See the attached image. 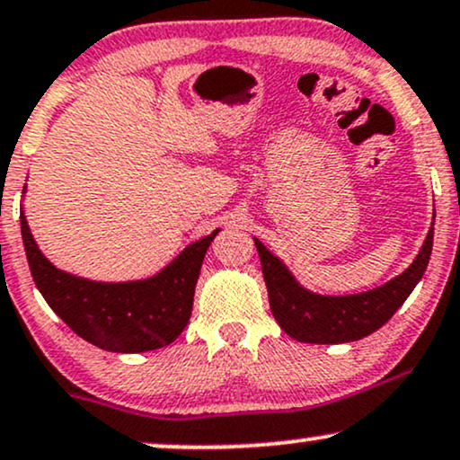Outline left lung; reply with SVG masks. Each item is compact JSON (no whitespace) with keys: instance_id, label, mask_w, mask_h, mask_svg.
Listing matches in <instances>:
<instances>
[{"instance_id":"8db88e82","label":"left lung","mask_w":460,"mask_h":460,"mask_svg":"<svg viewBox=\"0 0 460 460\" xmlns=\"http://www.w3.org/2000/svg\"><path fill=\"white\" fill-rule=\"evenodd\" d=\"M254 246L261 257L270 308L280 328L300 342L339 345L373 334L402 306L429 265L433 251V226L429 229L418 257L405 272L377 289L356 296H317L306 291L296 283L283 261L274 257L257 237Z\"/></svg>"}]
</instances>
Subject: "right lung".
Here are the masks:
<instances>
[{"instance_id": "1", "label": "right lung", "mask_w": 460, "mask_h": 460, "mask_svg": "<svg viewBox=\"0 0 460 460\" xmlns=\"http://www.w3.org/2000/svg\"><path fill=\"white\" fill-rule=\"evenodd\" d=\"M21 234L36 287L75 334L107 351L141 353L171 345L186 328L203 257L218 229L186 246L163 272L135 283H93L58 270L38 251L23 209Z\"/></svg>"}]
</instances>
